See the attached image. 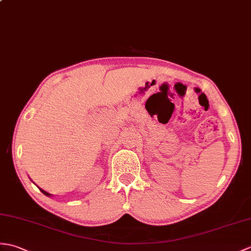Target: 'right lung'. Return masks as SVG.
<instances>
[{"mask_svg":"<svg viewBox=\"0 0 251 251\" xmlns=\"http://www.w3.org/2000/svg\"><path fill=\"white\" fill-rule=\"evenodd\" d=\"M31 180H32V179H31ZM32 182H33V180H32ZM33 183H34V182H33ZM37 187H38V186H37ZM38 188H39V187H38ZM39 189H40V191H42L43 194H44V195H46L47 197H52V195H51V194H49V192L45 191V190H44V189H42V188H39Z\"/></svg>","mask_w":251,"mask_h":251,"instance_id":"add662e5","label":"right lung"}]
</instances>
